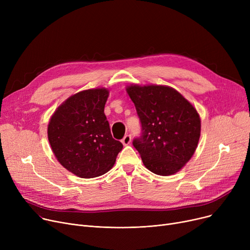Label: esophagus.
<instances>
[{
    "label": "esophagus",
    "instance_id": "34e87169",
    "mask_svg": "<svg viewBox=\"0 0 250 250\" xmlns=\"http://www.w3.org/2000/svg\"><path fill=\"white\" fill-rule=\"evenodd\" d=\"M130 142H132V137H130L129 135H125V136L124 137V139L122 140V143H123L124 146L129 145Z\"/></svg>",
    "mask_w": 250,
    "mask_h": 250
}]
</instances>
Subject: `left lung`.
Returning <instances> with one entry per match:
<instances>
[{
	"label": "left lung",
	"mask_w": 250,
	"mask_h": 250,
	"mask_svg": "<svg viewBox=\"0 0 250 250\" xmlns=\"http://www.w3.org/2000/svg\"><path fill=\"white\" fill-rule=\"evenodd\" d=\"M142 124L143 134L133 142L151 172L177 173L193 156L201 137V117L177 90L165 85L125 87Z\"/></svg>",
	"instance_id": "obj_1"
}]
</instances>
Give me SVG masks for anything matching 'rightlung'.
<instances>
[{"mask_svg":"<svg viewBox=\"0 0 250 250\" xmlns=\"http://www.w3.org/2000/svg\"><path fill=\"white\" fill-rule=\"evenodd\" d=\"M107 88L87 89L65 99L51 115L47 138L52 153L81 178L100 176L113 167L123 144L112 138L104 106Z\"/></svg>","mask_w":250,"mask_h":250,"instance_id":"1","label":"right lung"}]
</instances>
